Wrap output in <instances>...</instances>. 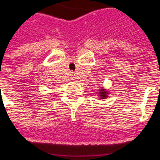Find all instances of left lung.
Here are the masks:
<instances>
[{
	"mask_svg": "<svg viewBox=\"0 0 160 160\" xmlns=\"http://www.w3.org/2000/svg\"><path fill=\"white\" fill-rule=\"evenodd\" d=\"M99 94H100V98H101V99H104V98H106L108 93L106 92V91H104V90H100Z\"/></svg>",
	"mask_w": 160,
	"mask_h": 160,
	"instance_id": "1",
	"label": "left lung"
}]
</instances>
